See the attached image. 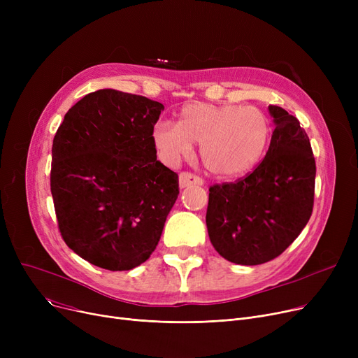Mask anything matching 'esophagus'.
I'll use <instances>...</instances> for the list:
<instances>
[{
    "label": "esophagus",
    "instance_id": "1",
    "mask_svg": "<svg viewBox=\"0 0 358 358\" xmlns=\"http://www.w3.org/2000/svg\"><path fill=\"white\" fill-rule=\"evenodd\" d=\"M203 184V178L189 173V171H184L180 174V187L181 189H185V187H190V185H201Z\"/></svg>",
    "mask_w": 358,
    "mask_h": 358
}]
</instances>
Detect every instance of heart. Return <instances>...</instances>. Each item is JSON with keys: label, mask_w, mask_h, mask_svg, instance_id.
<instances>
[{"label": "heart", "mask_w": 358, "mask_h": 358, "mask_svg": "<svg viewBox=\"0 0 358 358\" xmlns=\"http://www.w3.org/2000/svg\"><path fill=\"white\" fill-rule=\"evenodd\" d=\"M270 138L266 113L239 104H189L180 111L177 124L159 120L152 129V142L164 162L178 164L199 143L203 165L224 177L250 171L264 155Z\"/></svg>", "instance_id": "heart-1"}]
</instances>
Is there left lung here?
I'll return each instance as SVG.
<instances>
[{
	"label": "left lung",
	"instance_id": "1",
	"mask_svg": "<svg viewBox=\"0 0 358 358\" xmlns=\"http://www.w3.org/2000/svg\"><path fill=\"white\" fill-rule=\"evenodd\" d=\"M267 154L245 177L209 189L206 224L215 250L241 266L285 252L310 219L316 164L306 131L278 106Z\"/></svg>",
	"mask_w": 358,
	"mask_h": 358
}]
</instances>
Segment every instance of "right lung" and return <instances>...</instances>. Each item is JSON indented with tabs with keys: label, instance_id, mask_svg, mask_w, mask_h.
<instances>
[{
	"label": "right lung",
	"instance_id": "add662e5",
	"mask_svg": "<svg viewBox=\"0 0 358 358\" xmlns=\"http://www.w3.org/2000/svg\"><path fill=\"white\" fill-rule=\"evenodd\" d=\"M164 106L99 90L56 130L50 192L66 245L110 271L131 270L157 248L178 197V174L157 161L152 129Z\"/></svg>",
	"mask_w": 358,
	"mask_h": 358
}]
</instances>
